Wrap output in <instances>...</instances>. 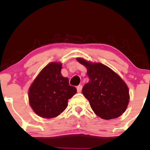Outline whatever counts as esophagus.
I'll return each mask as SVG.
<instances>
[{"instance_id":"1","label":"esophagus","mask_w":150,"mask_h":150,"mask_svg":"<svg viewBox=\"0 0 150 150\" xmlns=\"http://www.w3.org/2000/svg\"><path fill=\"white\" fill-rule=\"evenodd\" d=\"M82 88H83V86H82V85H79V86H77V91L78 92H81V90H82Z\"/></svg>"}]
</instances>
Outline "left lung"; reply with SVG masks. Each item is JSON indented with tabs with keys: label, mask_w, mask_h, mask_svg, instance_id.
<instances>
[{
	"label": "left lung",
	"mask_w": 150,
	"mask_h": 150,
	"mask_svg": "<svg viewBox=\"0 0 150 150\" xmlns=\"http://www.w3.org/2000/svg\"><path fill=\"white\" fill-rule=\"evenodd\" d=\"M77 60L87 68L89 81L84 85L82 92L95 114L104 120L121 115L129 102L126 83L112 69L102 63H92L82 58Z\"/></svg>",
	"instance_id": "8db88e82"
}]
</instances>
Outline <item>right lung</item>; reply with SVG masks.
<instances>
[{
	"label": "right lung",
	"mask_w": 150,
	"mask_h": 150,
	"mask_svg": "<svg viewBox=\"0 0 150 150\" xmlns=\"http://www.w3.org/2000/svg\"><path fill=\"white\" fill-rule=\"evenodd\" d=\"M62 64L51 62L40 71L29 88V102L40 117L52 118L67 107L68 99L76 93L69 80L61 74Z\"/></svg>",
	"instance_id": "right-lung-1"
}]
</instances>
